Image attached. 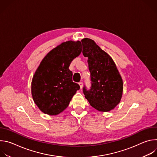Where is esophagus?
<instances>
[{"mask_svg": "<svg viewBox=\"0 0 157 157\" xmlns=\"http://www.w3.org/2000/svg\"><path fill=\"white\" fill-rule=\"evenodd\" d=\"M79 86H80V88H81V89H82V86H83V83H82V82H79Z\"/></svg>", "mask_w": 157, "mask_h": 157, "instance_id": "34e87169", "label": "esophagus"}]
</instances>
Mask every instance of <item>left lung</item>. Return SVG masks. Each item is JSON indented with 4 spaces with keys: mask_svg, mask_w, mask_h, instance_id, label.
<instances>
[{
    "mask_svg": "<svg viewBox=\"0 0 157 157\" xmlns=\"http://www.w3.org/2000/svg\"><path fill=\"white\" fill-rule=\"evenodd\" d=\"M82 54L87 57L91 73V86L83 93L90 105L98 110L108 112L120 102L123 92V81L112 58L95 41L87 38L81 40Z\"/></svg>",
    "mask_w": 157,
    "mask_h": 157,
    "instance_id": "1",
    "label": "left lung"
}]
</instances>
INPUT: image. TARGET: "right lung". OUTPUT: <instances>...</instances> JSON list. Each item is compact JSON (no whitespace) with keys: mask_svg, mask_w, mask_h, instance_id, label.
<instances>
[{"mask_svg":"<svg viewBox=\"0 0 157 157\" xmlns=\"http://www.w3.org/2000/svg\"><path fill=\"white\" fill-rule=\"evenodd\" d=\"M81 51V41H68L51 50L41 61L32 79V95L43 113L59 114L80 89L72 81L69 66Z\"/></svg>","mask_w":157,"mask_h":157,"instance_id":"1","label":"right lung"}]
</instances>
